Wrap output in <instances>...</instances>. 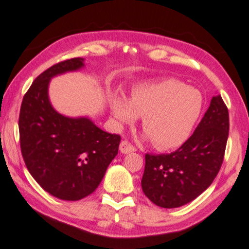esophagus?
Instances as JSON below:
<instances>
[{
    "mask_svg": "<svg viewBox=\"0 0 249 249\" xmlns=\"http://www.w3.org/2000/svg\"><path fill=\"white\" fill-rule=\"evenodd\" d=\"M135 150H136V148L134 147L130 142L122 141L121 143H120V151H121L122 154H129V153H133V151H135Z\"/></svg>",
    "mask_w": 249,
    "mask_h": 249,
    "instance_id": "1",
    "label": "esophagus"
}]
</instances>
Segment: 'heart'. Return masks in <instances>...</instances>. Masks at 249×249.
Returning <instances> with one entry per match:
<instances>
[{"instance_id":"obj_1","label":"heart","mask_w":249,"mask_h":249,"mask_svg":"<svg viewBox=\"0 0 249 249\" xmlns=\"http://www.w3.org/2000/svg\"><path fill=\"white\" fill-rule=\"evenodd\" d=\"M203 106L200 90L176 79L140 85L131 92L130 101L122 95L110 101L120 124H130L141 115L143 129L160 150L180 147L189 139Z\"/></svg>"}]
</instances>
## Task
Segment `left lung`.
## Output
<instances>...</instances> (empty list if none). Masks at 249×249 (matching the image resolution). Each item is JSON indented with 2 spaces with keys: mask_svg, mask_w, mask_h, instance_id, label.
Segmentation results:
<instances>
[{
  "mask_svg": "<svg viewBox=\"0 0 249 249\" xmlns=\"http://www.w3.org/2000/svg\"><path fill=\"white\" fill-rule=\"evenodd\" d=\"M229 109L213 96L196 130L171 154H145L141 180L155 205L174 209L190 203L211 185L223 164L229 137Z\"/></svg>",
  "mask_w": 249,
  "mask_h": 249,
  "instance_id": "obj_1",
  "label": "left lung"
}]
</instances>
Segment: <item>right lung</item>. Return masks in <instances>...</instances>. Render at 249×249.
Instances as JSON below:
<instances>
[{
    "mask_svg": "<svg viewBox=\"0 0 249 249\" xmlns=\"http://www.w3.org/2000/svg\"><path fill=\"white\" fill-rule=\"evenodd\" d=\"M83 66V58H72L49 67L35 79L19 110V144L26 168L46 192L63 200L83 199L95 191L121 141L89 119L66 118L50 104V79Z\"/></svg>",
    "mask_w": 249,
    "mask_h": 249,
    "instance_id": "obj_1",
    "label": "right lung"
}]
</instances>
